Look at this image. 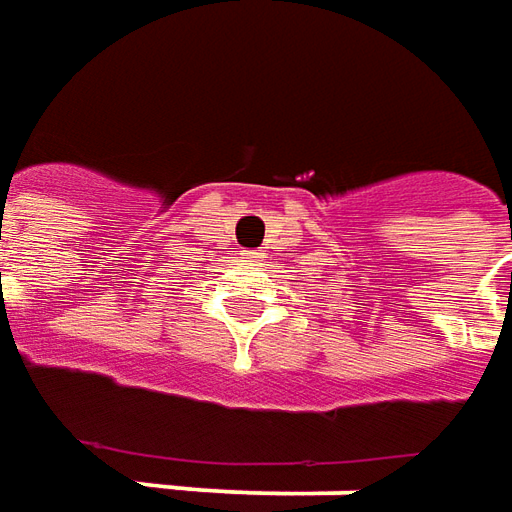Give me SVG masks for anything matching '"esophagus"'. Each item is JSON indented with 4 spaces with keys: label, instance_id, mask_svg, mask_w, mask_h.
Instances as JSON below:
<instances>
[{
    "label": "esophagus",
    "instance_id": "34e87169",
    "mask_svg": "<svg viewBox=\"0 0 512 512\" xmlns=\"http://www.w3.org/2000/svg\"><path fill=\"white\" fill-rule=\"evenodd\" d=\"M243 257H246L249 263H257V260L263 257V252H260V249H246V252H243Z\"/></svg>",
    "mask_w": 512,
    "mask_h": 512
}]
</instances>
